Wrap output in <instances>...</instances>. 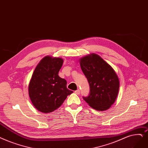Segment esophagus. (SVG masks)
I'll list each match as a JSON object with an SVG mask.
<instances>
[{
    "label": "esophagus",
    "instance_id": "obj_1",
    "mask_svg": "<svg viewBox=\"0 0 148 148\" xmlns=\"http://www.w3.org/2000/svg\"><path fill=\"white\" fill-rule=\"evenodd\" d=\"M75 93L76 94H77V95L80 94V89L76 90V91H75Z\"/></svg>",
    "mask_w": 148,
    "mask_h": 148
}]
</instances>
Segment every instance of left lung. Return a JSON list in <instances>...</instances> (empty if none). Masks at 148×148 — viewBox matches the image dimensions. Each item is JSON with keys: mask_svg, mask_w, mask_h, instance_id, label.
Segmentation results:
<instances>
[{"mask_svg": "<svg viewBox=\"0 0 148 148\" xmlns=\"http://www.w3.org/2000/svg\"><path fill=\"white\" fill-rule=\"evenodd\" d=\"M80 67L89 84V94L83 97L88 105L97 111H105L116 99L119 80L113 68L95 54L83 57Z\"/></svg>", "mask_w": 148, "mask_h": 148, "instance_id": "8db88e82", "label": "left lung"}]
</instances>
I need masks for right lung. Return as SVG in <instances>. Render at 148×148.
Returning a JSON list of instances; mask_svg holds the SVG:
<instances>
[{"mask_svg":"<svg viewBox=\"0 0 148 148\" xmlns=\"http://www.w3.org/2000/svg\"><path fill=\"white\" fill-rule=\"evenodd\" d=\"M61 58L46 56L38 64L28 86L30 99L37 110L49 113L60 107L73 92L58 74L63 65Z\"/></svg>","mask_w":148,"mask_h":148,"instance_id":"right-lung-1","label":"right lung"}]
</instances>
